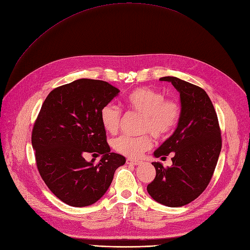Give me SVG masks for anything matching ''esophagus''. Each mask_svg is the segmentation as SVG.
Returning a JSON list of instances; mask_svg holds the SVG:
<instances>
[{
	"label": "esophagus",
	"mask_w": 250,
	"mask_h": 250,
	"mask_svg": "<svg viewBox=\"0 0 250 250\" xmlns=\"http://www.w3.org/2000/svg\"><path fill=\"white\" fill-rule=\"evenodd\" d=\"M126 164L127 165H134V166H139L141 164L140 160H135V159H131V158H127L126 159Z\"/></svg>",
	"instance_id": "esophagus-1"
}]
</instances>
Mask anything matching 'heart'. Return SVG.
Returning <instances> with one entry per match:
<instances>
[{
    "instance_id": "1",
    "label": "heart",
    "mask_w": 250,
    "mask_h": 250,
    "mask_svg": "<svg viewBox=\"0 0 250 250\" xmlns=\"http://www.w3.org/2000/svg\"><path fill=\"white\" fill-rule=\"evenodd\" d=\"M128 111L143 115L141 133H148L157 140L167 138L178 125L181 118L180 103L153 89L138 88L129 93L125 99ZM123 113L112 104H106L100 111L101 124L106 132L117 133L121 125ZM152 145L149 135L132 137L123 135L113 140V149L123 155L138 157Z\"/></svg>"
}]
</instances>
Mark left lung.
<instances>
[{"mask_svg":"<svg viewBox=\"0 0 250 250\" xmlns=\"http://www.w3.org/2000/svg\"><path fill=\"white\" fill-rule=\"evenodd\" d=\"M159 81L170 82L180 92L182 111L175 133L154 152L161 158L171 153L172 166L152 162L156 176L147 191L155 201L180 208L208 186L222 149L221 128L209 97L200 86L175 77Z\"/></svg>","mask_w":250,"mask_h":250,"instance_id":"1","label":"left lung"}]
</instances>
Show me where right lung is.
<instances>
[{
  "label": "right lung",
  "instance_id": "right-lung-1",
  "mask_svg": "<svg viewBox=\"0 0 250 250\" xmlns=\"http://www.w3.org/2000/svg\"><path fill=\"white\" fill-rule=\"evenodd\" d=\"M119 90L104 81L81 79L50 92L31 133L37 167L51 192L64 203L83 208L109 188L125 158L110 152L100 111ZM104 156L90 163L84 155Z\"/></svg>",
  "mask_w": 250,
  "mask_h": 250
}]
</instances>
